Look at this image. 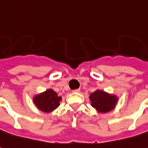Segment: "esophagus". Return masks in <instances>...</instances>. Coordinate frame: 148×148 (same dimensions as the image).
Here are the masks:
<instances>
[{
    "mask_svg": "<svg viewBox=\"0 0 148 148\" xmlns=\"http://www.w3.org/2000/svg\"><path fill=\"white\" fill-rule=\"evenodd\" d=\"M73 92H74V93H79V92H80V89H76V90H74Z\"/></svg>",
    "mask_w": 148,
    "mask_h": 148,
    "instance_id": "esophagus-1",
    "label": "esophagus"
}]
</instances>
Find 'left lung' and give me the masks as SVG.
Here are the masks:
<instances>
[{
  "mask_svg": "<svg viewBox=\"0 0 148 148\" xmlns=\"http://www.w3.org/2000/svg\"><path fill=\"white\" fill-rule=\"evenodd\" d=\"M91 106L99 113H108L113 110L117 105L119 98L115 95H111L102 90H96L90 95Z\"/></svg>",
  "mask_w": 148,
  "mask_h": 148,
  "instance_id": "1",
  "label": "left lung"
}]
</instances>
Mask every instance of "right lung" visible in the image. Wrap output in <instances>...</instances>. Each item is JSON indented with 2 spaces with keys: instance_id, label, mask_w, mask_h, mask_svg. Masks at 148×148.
<instances>
[{
  "instance_id": "right-lung-1",
  "label": "right lung",
  "mask_w": 148,
  "mask_h": 148,
  "mask_svg": "<svg viewBox=\"0 0 148 148\" xmlns=\"http://www.w3.org/2000/svg\"><path fill=\"white\" fill-rule=\"evenodd\" d=\"M62 101V97L58 95L53 89H48L45 91L34 96L33 102L38 110L45 113H49L57 109Z\"/></svg>"
}]
</instances>
